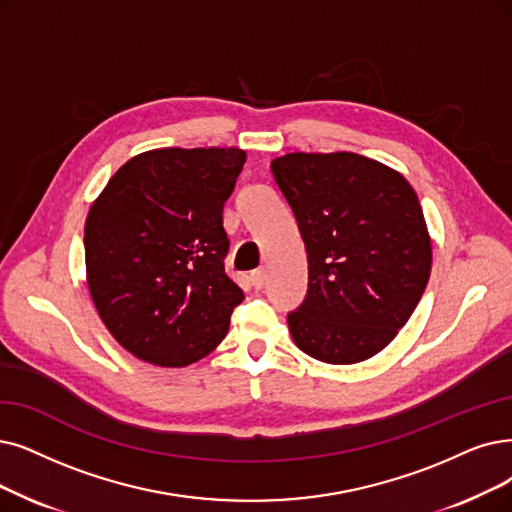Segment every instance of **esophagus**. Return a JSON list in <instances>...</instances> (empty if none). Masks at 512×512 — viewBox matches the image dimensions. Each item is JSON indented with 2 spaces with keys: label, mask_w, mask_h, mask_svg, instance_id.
Returning a JSON list of instances; mask_svg holds the SVG:
<instances>
[{
  "label": "esophagus",
  "mask_w": 512,
  "mask_h": 512,
  "mask_svg": "<svg viewBox=\"0 0 512 512\" xmlns=\"http://www.w3.org/2000/svg\"><path fill=\"white\" fill-rule=\"evenodd\" d=\"M250 281L254 285V290H262L264 288V281H267V275H264V271H254L250 275Z\"/></svg>",
  "instance_id": "obj_1"
}]
</instances>
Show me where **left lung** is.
<instances>
[{"instance_id": "obj_1", "label": "left lung", "mask_w": 512, "mask_h": 512, "mask_svg": "<svg viewBox=\"0 0 512 512\" xmlns=\"http://www.w3.org/2000/svg\"><path fill=\"white\" fill-rule=\"evenodd\" d=\"M309 258V290L288 315L298 349L334 365L380 353L412 317L433 248L410 182L349 151L271 161Z\"/></svg>"}]
</instances>
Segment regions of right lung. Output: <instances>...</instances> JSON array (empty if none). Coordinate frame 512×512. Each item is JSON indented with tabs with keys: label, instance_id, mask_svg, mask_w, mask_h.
I'll return each instance as SVG.
<instances>
[{
	"label": "right lung",
	"instance_id": "right-lung-1",
	"mask_svg": "<svg viewBox=\"0 0 512 512\" xmlns=\"http://www.w3.org/2000/svg\"><path fill=\"white\" fill-rule=\"evenodd\" d=\"M237 147L153 149L121 166L86 218V279L111 336L140 361L185 367L229 332L239 285L224 273V201Z\"/></svg>",
	"mask_w": 512,
	"mask_h": 512
}]
</instances>
